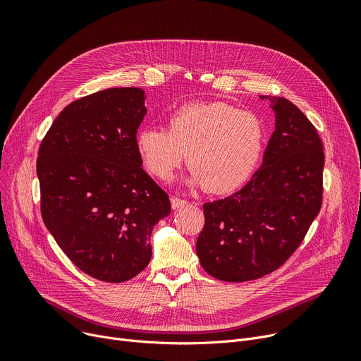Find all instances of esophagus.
Wrapping results in <instances>:
<instances>
[{
	"label": "esophagus",
	"mask_w": 361,
	"mask_h": 361,
	"mask_svg": "<svg viewBox=\"0 0 361 361\" xmlns=\"http://www.w3.org/2000/svg\"><path fill=\"white\" fill-rule=\"evenodd\" d=\"M188 202L184 200V199H180V197H176L173 196L171 197V206H173V209H181V207H184Z\"/></svg>",
	"instance_id": "obj_1"
}]
</instances>
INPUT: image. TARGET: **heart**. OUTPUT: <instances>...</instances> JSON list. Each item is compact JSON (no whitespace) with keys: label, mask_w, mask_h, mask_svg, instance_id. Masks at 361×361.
I'll return each instance as SVG.
<instances>
[{"label":"heart","mask_w":361,"mask_h":361,"mask_svg":"<svg viewBox=\"0 0 361 361\" xmlns=\"http://www.w3.org/2000/svg\"><path fill=\"white\" fill-rule=\"evenodd\" d=\"M262 120L252 111L225 102L188 104L171 114L168 130L146 127L136 136L137 154L152 176L168 178L187 154V184L211 193L240 187L260 158Z\"/></svg>","instance_id":"heart-1"}]
</instances>
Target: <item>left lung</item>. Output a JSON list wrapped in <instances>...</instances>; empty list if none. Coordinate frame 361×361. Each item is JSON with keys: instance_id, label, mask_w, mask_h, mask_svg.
Here are the masks:
<instances>
[{"instance_id": "obj_1", "label": "left lung", "mask_w": 361, "mask_h": 361, "mask_svg": "<svg viewBox=\"0 0 361 361\" xmlns=\"http://www.w3.org/2000/svg\"><path fill=\"white\" fill-rule=\"evenodd\" d=\"M268 99L275 131L260 168L237 193L203 204L196 252L202 268L226 282L257 279L282 267L322 206L325 155L314 126L288 99Z\"/></svg>"}]
</instances>
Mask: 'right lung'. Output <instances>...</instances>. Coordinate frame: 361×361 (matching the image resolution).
<instances>
[{"label":"right lung","mask_w":361,"mask_h":361,"mask_svg":"<svg viewBox=\"0 0 361 361\" xmlns=\"http://www.w3.org/2000/svg\"><path fill=\"white\" fill-rule=\"evenodd\" d=\"M145 98L140 87H111L71 102L36 162L48 231L75 267L105 282L147 267L152 230L171 212L136 149Z\"/></svg>","instance_id":"1"}]
</instances>
